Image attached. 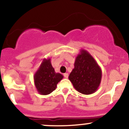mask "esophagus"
<instances>
[{
	"instance_id": "34e87169",
	"label": "esophagus",
	"mask_w": 129,
	"mask_h": 129,
	"mask_svg": "<svg viewBox=\"0 0 129 129\" xmlns=\"http://www.w3.org/2000/svg\"><path fill=\"white\" fill-rule=\"evenodd\" d=\"M63 76H64V78H68V77H69V74H68V73H64V74H63Z\"/></svg>"
}]
</instances>
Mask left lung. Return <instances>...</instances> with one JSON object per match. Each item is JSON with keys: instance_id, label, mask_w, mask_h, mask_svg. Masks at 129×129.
Here are the masks:
<instances>
[{"instance_id": "obj_1", "label": "left lung", "mask_w": 129, "mask_h": 129, "mask_svg": "<svg viewBox=\"0 0 129 129\" xmlns=\"http://www.w3.org/2000/svg\"><path fill=\"white\" fill-rule=\"evenodd\" d=\"M69 79L74 88L84 94H90L98 89L102 70L97 62L88 51L81 50L74 63Z\"/></svg>"}]
</instances>
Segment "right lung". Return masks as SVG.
Segmentation results:
<instances>
[{
  "mask_svg": "<svg viewBox=\"0 0 129 129\" xmlns=\"http://www.w3.org/2000/svg\"><path fill=\"white\" fill-rule=\"evenodd\" d=\"M63 78L61 74L55 72L50 58H45L35 73L34 82L38 92L42 95H47L56 89L57 83Z\"/></svg>",
  "mask_w": 129,
  "mask_h": 129,
  "instance_id": "right-lung-1",
  "label": "right lung"
}]
</instances>
